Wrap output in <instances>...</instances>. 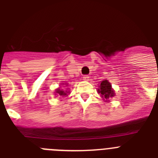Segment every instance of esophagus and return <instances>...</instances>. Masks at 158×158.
Wrapping results in <instances>:
<instances>
[{
    "instance_id": "esophagus-1",
    "label": "esophagus",
    "mask_w": 158,
    "mask_h": 158,
    "mask_svg": "<svg viewBox=\"0 0 158 158\" xmlns=\"http://www.w3.org/2000/svg\"><path fill=\"white\" fill-rule=\"evenodd\" d=\"M83 80L84 81H89V76H88V75H84L83 76Z\"/></svg>"
}]
</instances>
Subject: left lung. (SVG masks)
I'll list each match as a JSON object with an SVG mask.
<instances>
[{"label":"left lung","instance_id":"left-lung-1","mask_svg":"<svg viewBox=\"0 0 158 158\" xmlns=\"http://www.w3.org/2000/svg\"><path fill=\"white\" fill-rule=\"evenodd\" d=\"M100 87V89H98V93H100L102 97L105 98L106 100L109 97H112V96H115V93L113 91V89H111V84L107 80L101 81Z\"/></svg>","mask_w":158,"mask_h":158}]
</instances>
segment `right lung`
Segmentation results:
<instances>
[{
    "instance_id": "right-lung-1",
    "label": "right lung",
    "mask_w": 158,
    "mask_h": 158,
    "mask_svg": "<svg viewBox=\"0 0 158 158\" xmlns=\"http://www.w3.org/2000/svg\"><path fill=\"white\" fill-rule=\"evenodd\" d=\"M56 93H58V95H59V96H65V95H67V92L66 91H63V90H61V89H57V91H56Z\"/></svg>"
}]
</instances>
